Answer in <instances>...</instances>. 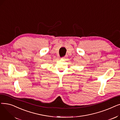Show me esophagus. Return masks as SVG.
I'll return each mask as SVG.
<instances>
[{
    "label": "esophagus",
    "instance_id": "1",
    "mask_svg": "<svg viewBox=\"0 0 120 120\" xmlns=\"http://www.w3.org/2000/svg\"><path fill=\"white\" fill-rule=\"evenodd\" d=\"M66 57H67V55H66L65 56L63 57H62V58H61V59H65V58H66Z\"/></svg>",
    "mask_w": 120,
    "mask_h": 120
}]
</instances>
